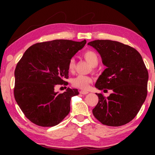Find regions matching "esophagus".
I'll return each mask as SVG.
<instances>
[{
    "label": "esophagus",
    "instance_id": "obj_1",
    "mask_svg": "<svg viewBox=\"0 0 155 155\" xmlns=\"http://www.w3.org/2000/svg\"><path fill=\"white\" fill-rule=\"evenodd\" d=\"M89 92L87 91H84V90H81L80 91V94H83V95H85V94H87Z\"/></svg>",
    "mask_w": 155,
    "mask_h": 155
}]
</instances>
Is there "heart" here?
I'll use <instances>...</instances> for the list:
<instances>
[{
  "mask_svg": "<svg viewBox=\"0 0 155 155\" xmlns=\"http://www.w3.org/2000/svg\"><path fill=\"white\" fill-rule=\"evenodd\" d=\"M83 57L89 64L92 66H96L98 64V57L95 52L92 51H87L83 53ZM75 68V60L71 59L68 62V69L70 72L74 71ZM92 78L85 75H78L72 80V85L75 87L81 90H87L90 87V83H92Z\"/></svg>",
  "mask_w": 155,
  "mask_h": 155,
  "instance_id": "heart-1",
  "label": "heart"
}]
</instances>
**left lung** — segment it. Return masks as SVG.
Listing matches in <instances>:
<instances>
[{
  "label": "left lung",
  "mask_w": 155,
  "mask_h": 155,
  "mask_svg": "<svg viewBox=\"0 0 155 155\" xmlns=\"http://www.w3.org/2000/svg\"><path fill=\"white\" fill-rule=\"evenodd\" d=\"M87 44L98 52L107 67L95 87L113 91L107 98L97 94L94 117L110 127L127 124L137 115L147 96L148 72L142 57L134 48L116 41L98 40Z\"/></svg>",
  "instance_id": "8db88e82"
}]
</instances>
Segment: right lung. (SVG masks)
<instances>
[{"label":"right lung","mask_w":155,"mask_h":155,"mask_svg":"<svg viewBox=\"0 0 155 155\" xmlns=\"http://www.w3.org/2000/svg\"><path fill=\"white\" fill-rule=\"evenodd\" d=\"M86 40H55L30 46L15 68L14 97L31 122L49 127L59 124L70 111V101L78 94L68 87L62 94L57 85H66L68 62L82 49Z\"/></svg>","instance_id":"1"}]
</instances>
